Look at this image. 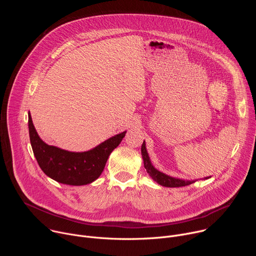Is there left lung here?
I'll use <instances>...</instances> for the list:
<instances>
[{"mask_svg": "<svg viewBox=\"0 0 256 256\" xmlns=\"http://www.w3.org/2000/svg\"><path fill=\"white\" fill-rule=\"evenodd\" d=\"M142 160H144V166L147 170V172L149 173V175L152 177L153 180H155L157 184H159L162 186H166V188H180V186H190L194 182H196L194 180H184V179H179V178H174L171 177L169 175H166L162 172H160L159 170H157L151 163L149 155L147 150H146V144L144 142L142 144ZM208 177H206V179H208Z\"/></svg>", "mask_w": 256, "mask_h": 256, "instance_id": "left-lung-1", "label": "left lung"}]
</instances>
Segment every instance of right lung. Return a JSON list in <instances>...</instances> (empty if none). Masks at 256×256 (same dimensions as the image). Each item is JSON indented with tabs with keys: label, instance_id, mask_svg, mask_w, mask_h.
Here are the masks:
<instances>
[{
	"label": "right lung",
	"instance_id": "1",
	"mask_svg": "<svg viewBox=\"0 0 256 256\" xmlns=\"http://www.w3.org/2000/svg\"><path fill=\"white\" fill-rule=\"evenodd\" d=\"M28 128L33 154L42 170L52 179L68 186H86L102 173L110 153L126 132H120L87 152H68L46 144L36 132L30 114Z\"/></svg>",
	"mask_w": 256,
	"mask_h": 256
}]
</instances>
